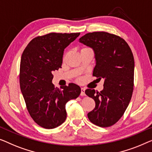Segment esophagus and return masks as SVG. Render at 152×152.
Wrapping results in <instances>:
<instances>
[{"mask_svg":"<svg viewBox=\"0 0 152 152\" xmlns=\"http://www.w3.org/2000/svg\"><path fill=\"white\" fill-rule=\"evenodd\" d=\"M85 89L84 87H81V93H80V95L83 96H85Z\"/></svg>","mask_w":152,"mask_h":152,"instance_id":"1","label":"esophagus"}]
</instances>
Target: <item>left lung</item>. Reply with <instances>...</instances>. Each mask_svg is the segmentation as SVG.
I'll list each match as a JSON object with an SVG mask.
<instances>
[{
	"label": "left lung",
	"mask_w": 152,
	"mask_h": 152,
	"mask_svg": "<svg viewBox=\"0 0 152 152\" xmlns=\"http://www.w3.org/2000/svg\"><path fill=\"white\" fill-rule=\"evenodd\" d=\"M79 42L94 50L96 66L93 76L104 79L100 92L87 89L96 107L87 114L94 125L107 127L121 118L131 100L134 89V59L129 46L123 38L104 31L88 33Z\"/></svg>",
	"instance_id": "8db88e82"
}]
</instances>
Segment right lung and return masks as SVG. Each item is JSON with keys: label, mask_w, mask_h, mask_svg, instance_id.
I'll list each match as a JSON object with an SVG mask.
<instances>
[{"label": "right lung", "mask_w": 152, "mask_h": 152, "mask_svg": "<svg viewBox=\"0 0 152 152\" xmlns=\"http://www.w3.org/2000/svg\"><path fill=\"white\" fill-rule=\"evenodd\" d=\"M80 33H50L29 42L22 54L20 87L27 109L40 127L54 129L67 118L65 104L81 92L74 83L60 89L52 83V72L61 67L64 50Z\"/></svg>", "instance_id": "add662e5"}]
</instances>
